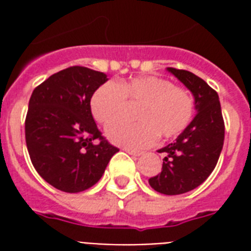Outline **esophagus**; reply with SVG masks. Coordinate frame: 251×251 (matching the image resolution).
Masks as SVG:
<instances>
[{
    "mask_svg": "<svg viewBox=\"0 0 251 251\" xmlns=\"http://www.w3.org/2000/svg\"><path fill=\"white\" fill-rule=\"evenodd\" d=\"M125 151L127 153H129V155H133V156H141L142 153V151H137V150H130V149H125Z\"/></svg>",
    "mask_w": 251,
    "mask_h": 251,
    "instance_id": "obj_1",
    "label": "esophagus"
}]
</instances>
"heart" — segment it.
<instances>
[{"mask_svg":"<svg viewBox=\"0 0 251 251\" xmlns=\"http://www.w3.org/2000/svg\"><path fill=\"white\" fill-rule=\"evenodd\" d=\"M141 102L137 119L141 123H114L122 117L126 101ZM91 113L99 124H110L105 135L112 143L126 149H146L156 142L159 134L172 138L182 133L194 113L189 91L173 86L160 76H138L121 82H105L90 99Z\"/></svg>","mask_w":251,"mask_h":251,"instance_id":"1","label":"heart"}]
</instances>
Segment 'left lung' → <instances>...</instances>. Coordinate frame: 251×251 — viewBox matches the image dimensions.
<instances>
[{"mask_svg":"<svg viewBox=\"0 0 251 251\" xmlns=\"http://www.w3.org/2000/svg\"><path fill=\"white\" fill-rule=\"evenodd\" d=\"M194 96L197 114L173 143L160 149L163 169L149 179L153 190L178 195L198 187L216 167L224 143V121L219 95L193 73L167 68Z\"/></svg>","mask_w":251,"mask_h":251,"instance_id":"1","label":"left lung"}]
</instances>
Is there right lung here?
<instances>
[{
	"label": "right lung",
	"mask_w": 251,
	"mask_h": 251,
	"mask_svg": "<svg viewBox=\"0 0 251 251\" xmlns=\"http://www.w3.org/2000/svg\"><path fill=\"white\" fill-rule=\"evenodd\" d=\"M106 80L104 73L73 66L49 76L31 95L27 150L37 173L58 190L80 193L94 186L118 152L101 137L90 108L94 91Z\"/></svg>",
	"instance_id": "right-lung-1"
}]
</instances>
